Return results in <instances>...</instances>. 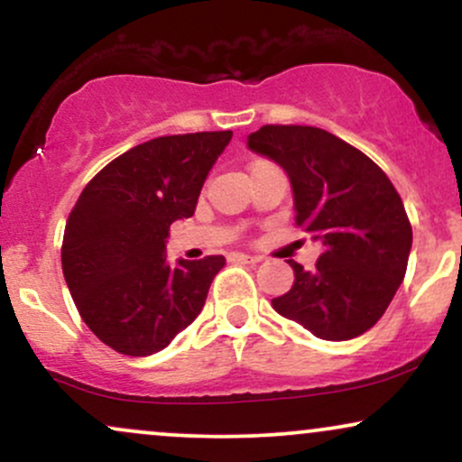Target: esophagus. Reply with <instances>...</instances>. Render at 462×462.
<instances>
[{"instance_id": "1", "label": "esophagus", "mask_w": 462, "mask_h": 462, "mask_svg": "<svg viewBox=\"0 0 462 462\" xmlns=\"http://www.w3.org/2000/svg\"><path fill=\"white\" fill-rule=\"evenodd\" d=\"M230 261L256 264V263H261V258H258V256H249V254H243V252H235V254H230Z\"/></svg>"}]
</instances>
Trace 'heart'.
<instances>
[{
  "label": "heart",
  "instance_id": "1",
  "mask_svg": "<svg viewBox=\"0 0 462 462\" xmlns=\"http://www.w3.org/2000/svg\"><path fill=\"white\" fill-rule=\"evenodd\" d=\"M254 164H258V162H254Z\"/></svg>",
  "mask_w": 462,
  "mask_h": 462
}]
</instances>
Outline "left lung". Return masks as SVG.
Wrapping results in <instances>:
<instances>
[{"instance_id": "8db88e82", "label": "left lung", "mask_w": 462, "mask_h": 462, "mask_svg": "<svg viewBox=\"0 0 462 462\" xmlns=\"http://www.w3.org/2000/svg\"><path fill=\"white\" fill-rule=\"evenodd\" d=\"M247 147L284 169L298 226L323 245L312 272L289 261L295 282L275 312L323 341L367 332L404 280L412 227L391 180L349 143L310 125H263Z\"/></svg>"}]
</instances>
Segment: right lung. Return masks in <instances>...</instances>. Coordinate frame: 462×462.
Here are the masks:
<instances>
[{
	"mask_svg": "<svg viewBox=\"0 0 462 462\" xmlns=\"http://www.w3.org/2000/svg\"><path fill=\"white\" fill-rule=\"evenodd\" d=\"M232 132L152 139L106 164L67 219L62 273L91 332L125 356L161 352L204 309L224 256L164 261Z\"/></svg>",
	"mask_w": 462,
	"mask_h": 462,
	"instance_id": "1",
	"label": "right lung"
}]
</instances>
